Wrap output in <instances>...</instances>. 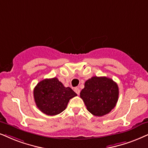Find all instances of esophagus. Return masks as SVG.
I'll return each instance as SVG.
<instances>
[{
	"mask_svg": "<svg viewBox=\"0 0 148 148\" xmlns=\"http://www.w3.org/2000/svg\"><path fill=\"white\" fill-rule=\"evenodd\" d=\"M74 91H75V92L77 93L78 95L80 94V89H79V88H78V87L74 88Z\"/></svg>",
	"mask_w": 148,
	"mask_h": 148,
	"instance_id": "esophagus-1",
	"label": "esophagus"
}]
</instances>
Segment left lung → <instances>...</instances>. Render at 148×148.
<instances>
[{
  "instance_id": "obj_1",
  "label": "left lung",
  "mask_w": 148,
  "mask_h": 148,
  "mask_svg": "<svg viewBox=\"0 0 148 148\" xmlns=\"http://www.w3.org/2000/svg\"><path fill=\"white\" fill-rule=\"evenodd\" d=\"M87 109L92 115L101 117L114 108L119 97V88L111 78L93 76L85 83L80 93Z\"/></svg>"
}]
</instances>
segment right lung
Here are the masks:
<instances>
[{"mask_svg":"<svg viewBox=\"0 0 148 148\" xmlns=\"http://www.w3.org/2000/svg\"><path fill=\"white\" fill-rule=\"evenodd\" d=\"M37 108L48 115H56L64 111L71 98L77 94L65 87L57 78H46L37 83L33 90Z\"/></svg>","mask_w":148,"mask_h":148,"instance_id":"obj_1","label":"right lung"}]
</instances>
